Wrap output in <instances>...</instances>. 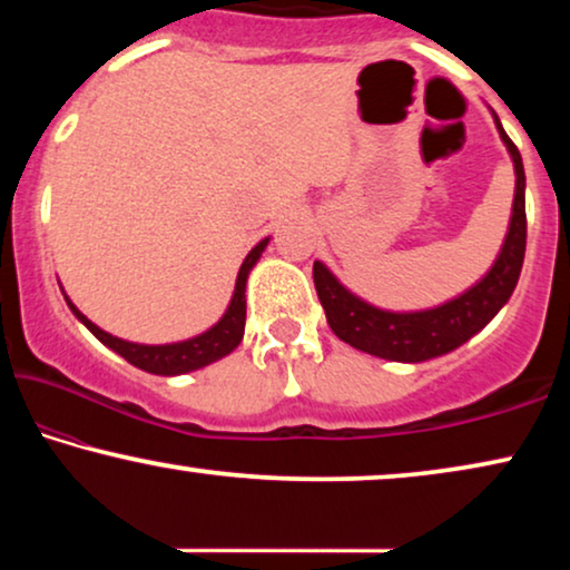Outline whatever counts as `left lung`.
<instances>
[{
  "instance_id": "1",
  "label": "left lung",
  "mask_w": 570,
  "mask_h": 570,
  "mask_svg": "<svg viewBox=\"0 0 570 570\" xmlns=\"http://www.w3.org/2000/svg\"><path fill=\"white\" fill-rule=\"evenodd\" d=\"M495 124L505 147H509L513 168H517V194H513L509 236L503 240V248L498 254L493 269L464 295L443 303L439 308L415 311V314H392V311L373 308L365 301L355 298L353 293L345 291L334 279L332 272L322 262H314L316 295L326 311V322H330L332 332L342 342L368 355L386 357V361L420 363L428 361V357L446 355L459 345H464L511 298L513 287L519 283L527 248V178L517 145L505 135L501 121L495 119Z\"/></svg>"
}]
</instances>
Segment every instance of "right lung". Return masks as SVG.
I'll return each mask as SVG.
<instances>
[{
  "instance_id": "add662e5",
  "label": "right lung",
  "mask_w": 570,
  "mask_h": 570,
  "mask_svg": "<svg viewBox=\"0 0 570 570\" xmlns=\"http://www.w3.org/2000/svg\"><path fill=\"white\" fill-rule=\"evenodd\" d=\"M267 244H269V238L259 240V244L248 252L244 264H240L238 279H236V293H233L230 306H228V311H225V316L220 318V322H217L213 330L199 334V337L176 342V345H137V342L119 340V337H114V334L98 330L90 318H85L80 311L72 306V301L67 298V303H69V308H72V314L80 318V322L88 326V330L96 334V337L104 342L106 347H111L114 353H119L124 361L137 365V368H142L147 373H158V376H176V373L197 371V368H202V365H209V363L220 361L223 355L233 353V350L238 347L240 337H244L246 277Z\"/></svg>"
}]
</instances>
